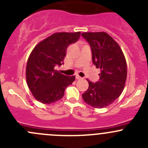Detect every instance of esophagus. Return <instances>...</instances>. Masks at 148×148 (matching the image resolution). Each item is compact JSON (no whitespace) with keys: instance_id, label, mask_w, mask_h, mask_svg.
Segmentation results:
<instances>
[{"instance_id":"obj_1","label":"esophagus","mask_w":148,"mask_h":148,"mask_svg":"<svg viewBox=\"0 0 148 148\" xmlns=\"http://www.w3.org/2000/svg\"><path fill=\"white\" fill-rule=\"evenodd\" d=\"M76 79H82V77H79V75H76Z\"/></svg>"}]
</instances>
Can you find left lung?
<instances>
[{
	"instance_id": "obj_1",
	"label": "left lung",
	"mask_w": 148,
	"mask_h": 148,
	"mask_svg": "<svg viewBox=\"0 0 148 148\" xmlns=\"http://www.w3.org/2000/svg\"><path fill=\"white\" fill-rule=\"evenodd\" d=\"M82 37L89 43L94 65L100 68L99 80H87L89 88L82 95L84 101L95 108H103L120 97L127 79V64L122 49L105 32H86Z\"/></svg>"
}]
</instances>
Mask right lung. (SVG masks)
<instances>
[{
    "mask_svg": "<svg viewBox=\"0 0 148 148\" xmlns=\"http://www.w3.org/2000/svg\"><path fill=\"white\" fill-rule=\"evenodd\" d=\"M81 32L56 33L37 44L28 57L26 81L34 97L43 104H51L62 99L65 89L75 77H68L54 69L64 64L69 44L76 43Z\"/></svg>",
    "mask_w": 148,
    "mask_h": 148,
    "instance_id": "add662e5",
    "label": "right lung"
}]
</instances>
